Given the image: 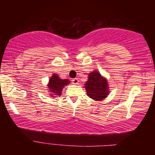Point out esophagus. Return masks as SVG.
<instances>
[{
	"instance_id": "1",
	"label": "esophagus",
	"mask_w": 155,
	"mask_h": 155,
	"mask_svg": "<svg viewBox=\"0 0 155 155\" xmlns=\"http://www.w3.org/2000/svg\"><path fill=\"white\" fill-rule=\"evenodd\" d=\"M72 81H73V83L74 84H78V83H79V80H78V78H74Z\"/></svg>"
}]
</instances>
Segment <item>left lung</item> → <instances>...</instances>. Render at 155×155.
<instances>
[{
    "label": "left lung",
    "mask_w": 155,
    "mask_h": 155,
    "mask_svg": "<svg viewBox=\"0 0 155 155\" xmlns=\"http://www.w3.org/2000/svg\"><path fill=\"white\" fill-rule=\"evenodd\" d=\"M84 88L89 97L95 101L103 100L109 94L107 79L97 71L89 74L88 80L84 84Z\"/></svg>",
    "instance_id": "left-lung-1"
}]
</instances>
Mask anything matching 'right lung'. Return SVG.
Returning a JSON list of instances; mask_svg holds the SVG:
<instances>
[{
    "mask_svg": "<svg viewBox=\"0 0 155 155\" xmlns=\"http://www.w3.org/2000/svg\"><path fill=\"white\" fill-rule=\"evenodd\" d=\"M68 84H70L69 80L61 79L57 74H53L48 84V89H49L48 90L51 94H52L51 97L61 96L63 88Z\"/></svg>",
    "mask_w": 155,
    "mask_h": 155,
    "instance_id": "add662e5",
    "label": "right lung"
}]
</instances>
